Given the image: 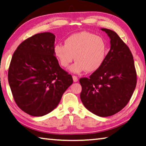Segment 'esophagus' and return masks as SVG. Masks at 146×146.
I'll return each mask as SVG.
<instances>
[{"label":"esophagus","instance_id":"esophagus-1","mask_svg":"<svg viewBox=\"0 0 146 146\" xmlns=\"http://www.w3.org/2000/svg\"><path fill=\"white\" fill-rule=\"evenodd\" d=\"M72 79H73L74 82H77L78 81V78H77V76H73Z\"/></svg>","mask_w":146,"mask_h":146}]
</instances>
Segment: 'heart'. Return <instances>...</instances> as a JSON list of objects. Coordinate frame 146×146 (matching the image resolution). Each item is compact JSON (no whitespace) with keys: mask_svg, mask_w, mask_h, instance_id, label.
I'll return each mask as SVG.
<instances>
[{"mask_svg":"<svg viewBox=\"0 0 146 146\" xmlns=\"http://www.w3.org/2000/svg\"><path fill=\"white\" fill-rule=\"evenodd\" d=\"M108 51L102 37L86 31L75 33L65 39L64 45L56 44L54 54L60 66L67 68L75 59L69 70L75 74L98 70L106 61Z\"/></svg>","mask_w":146,"mask_h":146,"instance_id":"1","label":"heart"}]
</instances>
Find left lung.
<instances>
[{
  "mask_svg": "<svg viewBox=\"0 0 146 146\" xmlns=\"http://www.w3.org/2000/svg\"><path fill=\"white\" fill-rule=\"evenodd\" d=\"M109 37L111 48L100 69L79 79L81 100L97 116L107 117L120 111L132 96L137 84L133 55L116 32L100 29Z\"/></svg>",
  "mask_w": 146,
  "mask_h": 146,
  "instance_id": "1",
  "label": "left lung"
}]
</instances>
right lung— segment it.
<instances>
[{"mask_svg":"<svg viewBox=\"0 0 146 146\" xmlns=\"http://www.w3.org/2000/svg\"><path fill=\"white\" fill-rule=\"evenodd\" d=\"M55 35L35 34L14 53L8 81L18 106L33 116H44L56 108L72 77L60 67L54 54Z\"/></svg>","mask_w":146,"mask_h":146,"instance_id":"right-lung-1","label":"right lung"}]
</instances>
